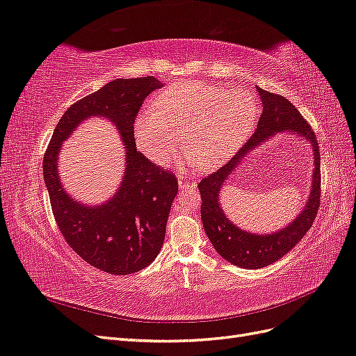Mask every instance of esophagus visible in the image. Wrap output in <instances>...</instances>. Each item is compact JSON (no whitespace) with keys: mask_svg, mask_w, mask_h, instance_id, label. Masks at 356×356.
<instances>
[{"mask_svg":"<svg viewBox=\"0 0 356 356\" xmlns=\"http://www.w3.org/2000/svg\"><path fill=\"white\" fill-rule=\"evenodd\" d=\"M178 186H179L181 190H188V188H195L196 187V182H195V179H191L188 177L179 175L178 177Z\"/></svg>","mask_w":356,"mask_h":356,"instance_id":"1","label":"esophagus"}]
</instances>
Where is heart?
<instances>
[{
  "label": "heart",
  "mask_w": 356,
  "mask_h": 356,
  "mask_svg": "<svg viewBox=\"0 0 356 356\" xmlns=\"http://www.w3.org/2000/svg\"><path fill=\"white\" fill-rule=\"evenodd\" d=\"M257 117L252 96L200 81H184L165 89L135 122L141 152L156 163L177 153L184 134L186 154L200 169L227 161L250 135Z\"/></svg>",
  "instance_id": "1"
}]
</instances>
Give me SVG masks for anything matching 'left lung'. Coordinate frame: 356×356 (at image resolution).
<instances>
[{
	"mask_svg": "<svg viewBox=\"0 0 356 356\" xmlns=\"http://www.w3.org/2000/svg\"><path fill=\"white\" fill-rule=\"evenodd\" d=\"M263 102V113L254 135L232 160L199 182L202 197L200 217L204 233L217 252L229 263L243 268H260L277 261L303 239L314 224L321 204V154L316 135L306 118L284 96L257 88ZM294 131L311 141L314 148L316 169L311 196L305 209L282 231L272 235H254L241 231L225 217L219 207V190L225 179L245 154L273 134Z\"/></svg>",
	"mask_w": 356,
	"mask_h": 356,
	"instance_id": "obj_1",
	"label": "left lung"
}]
</instances>
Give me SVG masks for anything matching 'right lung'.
Instances as JSON below:
<instances>
[{"instance_id": "1", "label": "right lung", "mask_w": 356, "mask_h": 356, "mask_svg": "<svg viewBox=\"0 0 356 356\" xmlns=\"http://www.w3.org/2000/svg\"><path fill=\"white\" fill-rule=\"evenodd\" d=\"M161 86L153 75L117 79L84 96L62 115L42 160L51 211L63 239L84 261L111 275H131L154 261L178 191L177 177L136 152L135 144L138 111L147 96ZM93 115L116 124L127 156L122 186L101 207H86L70 198L57 174L61 143Z\"/></svg>"}]
</instances>
